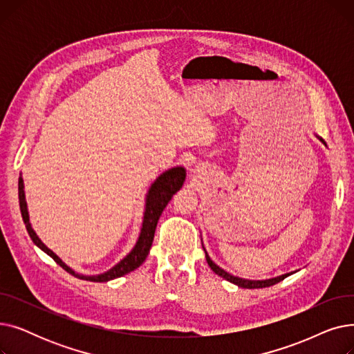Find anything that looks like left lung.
Listing matches in <instances>:
<instances>
[{
    "label": "left lung",
    "mask_w": 354,
    "mask_h": 354,
    "mask_svg": "<svg viewBox=\"0 0 354 354\" xmlns=\"http://www.w3.org/2000/svg\"><path fill=\"white\" fill-rule=\"evenodd\" d=\"M315 136H317V135H315ZM317 139L326 145V142H324L320 136H317ZM202 248H203V251H205V258H207L208 266L211 267V270H212L216 275H219V277L224 278V280H227V281H230V283H232V284H235V286H238V287H243V288H264V287H271V286H274V284H277V283L283 281L284 278H287L288 275L294 274V271H292V272H287V274L278 275V277H274V278H268V280H247V278H239V277H236V275H232V274L227 272L225 270H222L219 266H216V264L212 261V259H211V257L208 255L205 247H203V243H202Z\"/></svg>",
    "instance_id": "1"
}]
</instances>
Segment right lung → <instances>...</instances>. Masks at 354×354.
Returning <instances> with one entry per match:
<instances>
[{"label": "right lung", "mask_w": 354, "mask_h": 354, "mask_svg": "<svg viewBox=\"0 0 354 354\" xmlns=\"http://www.w3.org/2000/svg\"><path fill=\"white\" fill-rule=\"evenodd\" d=\"M185 178H187V171H185V167H182V166L171 167V169L165 171L163 174H160L156 178V180L151 185V188H149V191L146 194L142 228H140V234L138 236L135 247L123 259H120L116 266H113L110 270H107L102 274H96V275H84V274H79L74 270H71L66 263L62 261V258L57 254H54L39 238V235L35 234V231L31 227V222H30L26 192H24V180L21 176H20V179H18V199H20V209H21L26 228L28 231V235L32 239V243L37 247L43 250L47 255H50L55 263H57L60 267H63L71 275L82 278V280H87V281L106 283L110 280H115V278L123 277L124 274L136 270L138 267H140L143 264V261L149 254V250H151V247H152L158 221H159L163 209L166 208L167 202H169L172 199V196L182 188Z\"/></svg>", "instance_id": "obj_1"}]
</instances>
